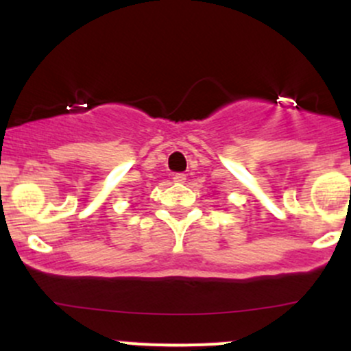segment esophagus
<instances>
[{
    "label": "esophagus",
    "instance_id": "34e87169",
    "mask_svg": "<svg viewBox=\"0 0 351 351\" xmlns=\"http://www.w3.org/2000/svg\"><path fill=\"white\" fill-rule=\"evenodd\" d=\"M184 180H186V175H184V173H176V175H173V181H175V183H184Z\"/></svg>",
    "mask_w": 351,
    "mask_h": 351
}]
</instances>
